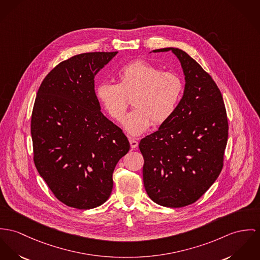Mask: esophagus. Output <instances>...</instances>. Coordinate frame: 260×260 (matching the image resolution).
I'll return each mask as SVG.
<instances>
[{"label": "esophagus", "instance_id": "1", "mask_svg": "<svg viewBox=\"0 0 260 260\" xmlns=\"http://www.w3.org/2000/svg\"><path fill=\"white\" fill-rule=\"evenodd\" d=\"M129 143H131L132 149H136L138 147V145H139V142L135 140V139H133V138H129Z\"/></svg>", "mask_w": 260, "mask_h": 260}]
</instances>
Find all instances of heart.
I'll use <instances>...</instances> for the list:
<instances>
[{"label": "heart", "mask_w": 260, "mask_h": 260, "mask_svg": "<svg viewBox=\"0 0 260 260\" xmlns=\"http://www.w3.org/2000/svg\"><path fill=\"white\" fill-rule=\"evenodd\" d=\"M119 84L103 81L95 90L96 98L108 115L117 121L124 118L133 97L135 109L123 120V128L131 136L143 134L153 122L155 125L169 120L179 105L183 94V81L171 71H162L156 65L137 60L121 67Z\"/></svg>", "instance_id": "heart-1"}]
</instances>
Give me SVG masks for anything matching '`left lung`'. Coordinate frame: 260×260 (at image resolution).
I'll list each match as a JSON object with an SVG mask.
<instances>
[{
    "instance_id": "1",
    "label": "left lung",
    "mask_w": 260,
    "mask_h": 260,
    "mask_svg": "<svg viewBox=\"0 0 260 260\" xmlns=\"http://www.w3.org/2000/svg\"><path fill=\"white\" fill-rule=\"evenodd\" d=\"M179 59L185 89L177 110L155 133L140 140L143 184L149 198L169 208L195 203L213 185L223 165L229 123L215 81L179 48L167 47Z\"/></svg>"
}]
</instances>
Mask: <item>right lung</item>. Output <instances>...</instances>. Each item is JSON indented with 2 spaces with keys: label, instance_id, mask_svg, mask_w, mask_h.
<instances>
[{
  "label": "right lung",
  "instance_id": "add662e5",
  "mask_svg": "<svg viewBox=\"0 0 260 260\" xmlns=\"http://www.w3.org/2000/svg\"><path fill=\"white\" fill-rule=\"evenodd\" d=\"M118 53L88 52L64 60L43 79L30 132L34 161L54 196L88 210L109 199L113 172L129 150L122 131L101 112L95 76Z\"/></svg>",
  "mask_w": 260,
  "mask_h": 260
}]
</instances>
